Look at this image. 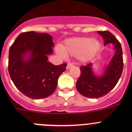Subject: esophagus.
I'll return each mask as SVG.
<instances>
[{
	"instance_id": "obj_1",
	"label": "esophagus",
	"mask_w": 132,
	"mask_h": 132,
	"mask_svg": "<svg viewBox=\"0 0 132 132\" xmlns=\"http://www.w3.org/2000/svg\"><path fill=\"white\" fill-rule=\"evenodd\" d=\"M73 66V64H71V62H69V63H68L67 66H66V69L67 70H69V69L70 68H71Z\"/></svg>"
}]
</instances>
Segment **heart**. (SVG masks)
I'll return each mask as SVG.
<instances>
[{"label": "heart", "mask_w": 132, "mask_h": 132, "mask_svg": "<svg viewBox=\"0 0 132 132\" xmlns=\"http://www.w3.org/2000/svg\"><path fill=\"white\" fill-rule=\"evenodd\" d=\"M101 43L96 38L88 37H75L66 39L61 47L55 49L57 54L66 57L75 56L80 62H87L92 59L98 53Z\"/></svg>", "instance_id": "b5f03b06"}]
</instances>
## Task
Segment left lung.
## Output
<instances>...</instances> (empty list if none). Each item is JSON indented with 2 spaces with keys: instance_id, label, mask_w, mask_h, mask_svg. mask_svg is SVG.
Masks as SVG:
<instances>
[{
  "instance_id": "1",
  "label": "left lung",
  "mask_w": 132,
  "mask_h": 132,
  "mask_svg": "<svg viewBox=\"0 0 132 132\" xmlns=\"http://www.w3.org/2000/svg\"><path fill=\"white\" fill-rule=\"evenodd\" d=\"M98 33L103 37L105 46L113 44L115 54L102 76L95 75L92 63L80 68L81 74L76 83V87L82 95L89 98H100L109 93L119 81L123 69V51L120 43L109 31H98Z\"/></svg>"
}]
</instances>
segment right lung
<instances>
[{"instance_id": "add662e5", "label": "right lung", "mask_w": 132, "mask_h": 132, "mask_svg": "<svg viewBox=\"0 0 132 132\" xmlns=\"http://www.w3.org/2000/svg\"><path fill=\"white\" fill-rule=\"evenodd\" d=\"M52 37L34 31L20 34L9 52L8 71L14 86L32 99L51 95L57 86L58 78L66 70V64L55 66L48 62L53 53Z\"/></svg>"}]
</instances>
